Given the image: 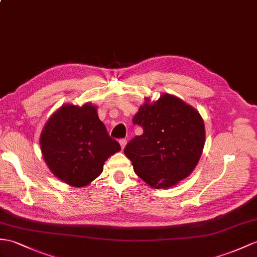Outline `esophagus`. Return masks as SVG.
I'll return each instance as SVG.
<instances>
[{
	"instance_id": "obj_1",
	"label": "esophagus",
	"mask_w": 257,
	"mask_h": 257,
	"mask_svg": "<svg viewBox=\"0 0 257 257\" xmlns=\"http://www.w3.org/2000/svg\"><path fill=\"white\" fill-rule=\"evenodd\" d=\"M126 144H127V141L125 140V139H121V140H120V145H121V148H122V149H124V147L126 146Z\"/></svg>"
}]
</instances>
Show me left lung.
Returning a JSON list of instances; mask_svg holds the SVG:
<instances>
[{
	"label": "left lung",
	"mask_w": 257,
	"mask_h": 257,
	"mask_svg": "<svg viewBox=\"0 0 257 257\" xmlns=\"http://www.w3.org/2000/svg\"><path fill=\"white\" fill-rule=\"evenodd\" d=\"M144 133L135 136L124 154L135 173L155 189H169L189 177L198 164L205 145L204 121L180 98L164 93L149 99L133 118Z\"/></svg>",
	"instance_id": "obj_1"
}]
</instances>
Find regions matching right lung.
<instances>
[{
    "label": "right lung",
    "instance_id": "add662e5",
    "mask_svg": "<svg viewBox=\"0 0 257 257\" xmlns=\"http://www.w3.org/2000/svg\"><path fill=\"white\" fill-rule=\"evenodd\" d=\"M40 147L50 171L66 184L77 187L98 178L104 161L121 150L91 103L62 105L43 127Z\"/></svg>",
    "mask_w": 257,
    "mask_h": 257
}]
</instances>
